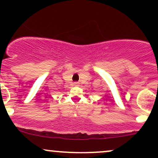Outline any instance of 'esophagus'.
Here are the masks:
<instances>
[{"mask_svg":"<svg viewBox=\"0 0 158 158\" xmlns=\"http://www.w3.org/2000/svg\"><path fill=\"white\" fill-rule=\"evenodd\" d=\"M73 84H74V85H76V86H77V85H79V83H78V82H74Z\"/></svg>","mask_w":158,"mask_h":158,"instance_id":"1","label":"esophagus"}]
</instances>
